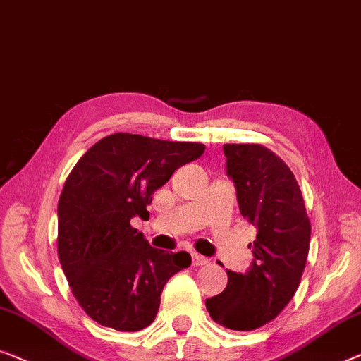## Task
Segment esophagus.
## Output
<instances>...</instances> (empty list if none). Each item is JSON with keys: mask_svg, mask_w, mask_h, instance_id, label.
Listing matches in <instances>:
<instances>
[{"mask_svg": "<svg viewBox=\"0 0 361 361\" xmlns=\"http://www.w3.org/2000/svg\"><path fill=\"white\" fill-rule=\"evenodd\" d=\"M192 265H195V267L207 265V258L200 255V253H192Z\"/></svg>", "mask_w": 361, "mask_h": 361, "instance_id": "1", "label": "esophagus"}]
</instances>
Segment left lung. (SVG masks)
I'll return each mask as SVG.
<instances>
[{
	"instance_id": "obj_1",
	"label": "left lung",
	"mask_w": 361,
	"mask_h": 361,
	"mask_svg": "<svg viewBox=\"0 0 361 361\" xmlns=\"http://www.w3.org/2000/svg\"><path fill=\"white\" fill-rule=\"evenodd\" d=\"M227 175L240 214L257 227L248 245L247 273L227 270V286L206 299L212 321L232 331L265 326L291 301L301 283L311 242V222L289 166L260 144H226Z\"/></svg>"
}]
</instances>
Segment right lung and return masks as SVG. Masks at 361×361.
Listing matches in <instances>:
<instances>
[{
    "label": "right lung",
    "mask_w": 361,
    "mask_h": 361,
    "mask_svg": "<svg viewBox=\"0 0 361 361\" xmlns=\"http://www.w3.org/2000/svg\"><path fill=\"white\" fill-rule=\"evenodd\" d=\"M204 149L118 132L70 171L59 200V260L78 304L101 326H150L166 281L191 265L188 252L150 247L130 219L149 216L152 195Z\"/></svg>",
    "instance_id": "add662e5"
}]
</instances>
